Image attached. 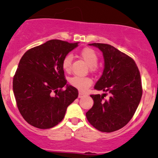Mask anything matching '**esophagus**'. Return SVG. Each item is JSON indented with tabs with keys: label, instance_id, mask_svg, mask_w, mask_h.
<instances>
[{
	"label": "esophagus",
	"instance_id": "obj_1",
	"mask_svg": "<svg viewBox=\"0 0 158 158\" xmlns=\"http://www.w3.org/2000/svg\"><path fill=\"white\" fill-rule=\"evenodd\" d=\"M85 94L82 93V92H79V98H81L82 97H84Z\"/></svg>",
	"mask_w": 158,
	"mask_h": 158
}]
</instances>
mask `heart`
<instances>
[{
    "label": "heart",
    "mask_w": 158,
    "mask_h": 158,
    "mask_svg": "<svg viewBox=\"0 0 158 158\" xmlns=\"http://www.w3.org/2000/svg\"><path fill=\"white\" fill-rule=\"evenodd\" d=\"M80 56L81 59L85 61L87 64L90 67V70L91 71H96L97 70V64L98 62V56L97 52L94 50L90 48H85L81 50L80 52ZM71 62H72V56L67 55L63 59L62 63V68L64 71L69 72L71 68ZM69 82L72 86L75 87L76 88L79 89V90H85L92 84V80L89 77H78V76H74V77L70 78Z\"/></svg>",
    "instance_id": "1"
}]
</instances>
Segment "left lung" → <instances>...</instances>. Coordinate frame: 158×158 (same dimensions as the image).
<instances>
[{
    "mask_svg": "<svg viewBox=\"0 0 158 158\" xmlns=\"http://www.w3.org/2000/svg\"><path fill=\"white\" fill-rule=\"evenodd\" d=\"M99 48L104 58L102 75L94 88L105 94L90 95L94 106L86 113L88 122L102 132L120 129L131 120L142 97L140 74L135 61L107 44H89ZM106 93L110 94L105 100Z\"/></svg>",
    "mask_w": 158,
    "mask_h": 158,
    "instance_id": "8db88e82",
    "label": "left lung"
}]
</instances>
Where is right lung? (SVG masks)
I'll return each mask as SVG.
<instances>
[{"instance_id": "obj_1", "label": "right lung", "mask_w": 158, "mask_h": 158, "mask_svg": "<svg viewBox=\"0 0 158 158\" xmlns=\"http://www.w3.org/2000/svg\"><path fill=\"white\" fill-rule=\"evenodd\" d=\"M78 44L50 40L27 50L20 60L12 88L20 113L31 126L47 129L58 125L78 97L77 88L67 85L61 65Z\"/></svg>"}]
</instances>
